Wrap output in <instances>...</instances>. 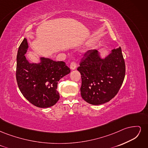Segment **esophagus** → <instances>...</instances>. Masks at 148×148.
I'll list each match as a JSON object with an SVG mask.
<instances>
[{
  "mask_svg": "<svg viewBox=\"0 0 148 148\" xmlns=\"http://www.w3.org/2000/svg\"><path fill=\"white\" fill-rule=\"evenodd\" d=\"M76 68H77V64H76V62H72L70 64V69L72 70H75Z\"/></svg>",
  "mask_w": 148,
  "mask_h": 148,
  "instance_id": "esophagus-1",
  "label": "esophagus"
}]
</instances>
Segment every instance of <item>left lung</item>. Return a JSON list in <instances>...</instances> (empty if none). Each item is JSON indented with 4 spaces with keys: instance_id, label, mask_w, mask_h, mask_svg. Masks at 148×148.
<instances>
[{
    "instance_id": "8db88e82",
    "label": "left lung",
    "mask_w": 148,
    "mask_h": 148,
    "mask_svg": "<svg viewBox=\"0 0 148 148\" xmlns=\"http://www.w3.org/2000/svg\"><path fill=\"white\" fill-rule=\"evenodd\" d=\"M82 75L83 99L92 105H101L115 96L125 75V64L120 47L102 58L96 49L88 51L77 69Z\"/></svg>"
}]
</instances>
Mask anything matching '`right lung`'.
Listing matches in <instances>:
<instances>
[{
	"label": "right lung",
	"mask_w": 148,
	"mask_h": 148,
	"mask_svg": "<svg viewBox=\"0 0 148 148\" xmlns=\"http://www.w3.org/2000/svg\"><path fill=\"white\" fill-rule=\"evenodd\" d=\"M29 46L24 38L16 56V82L21 92L34 106L47 108L55 105L60 96L57 91L59 80L70 73L65 62L40 57L39 63H31L25 57Z\"/></svg>",
	"instance_id": "right-lung-1"
}]
</instances>
